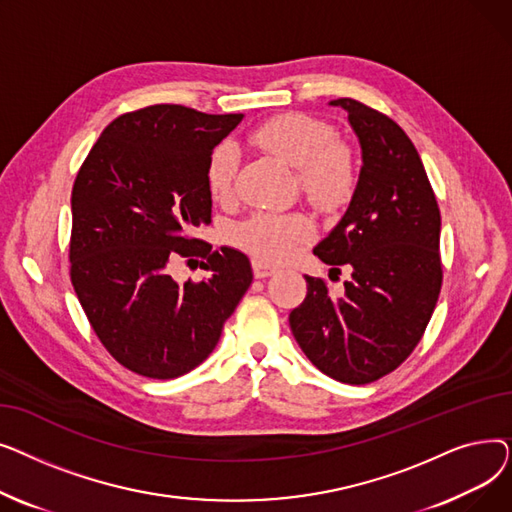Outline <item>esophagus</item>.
Instances as JSON below:
<instances>
[{"label": "esophagus", "instance_id": "obj_1", "mask_svg": "<svg viewBox=\"0 0 512 512\" xmlns=\"http://www.w3.org/2000/svg\"><path fill=\"white\" fill-rule=\"evenodd\" d=\"M278 272V267L267 263V261H261V259H255L253 261V274L255 278H267V276H274Z\"/></svg>", "mask_w": 512, "mask_h": 512}]
</instances>
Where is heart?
I'll return each instance as SVG.
<instances>
[{"label": "heart", "mask_w": 512, "mask_h": 512, "mask_svg": "<svg viewBox=\"0 0 512 512\" xmlns=\"http://www.w3.org/2000/svg\"><path fill=\"white\" fill-rule=\"evenodd\" d=\"M251 141L297 170L301 191L313 205L330 211L351 199L357 186V168L351 153L336 143L330 124L305 114H286L261 124ZM236 168L238 153L232 145L226 143L211 151L207 188L213 199L226 201L232 195ZM311 236L313 224L299 211H257L230 232L234 245L261 261L290 259Z\"/></svg>", "instance_id": "obj_1"}]
</instances>
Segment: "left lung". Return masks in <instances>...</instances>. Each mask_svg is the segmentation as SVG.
<instances>
[{
	"label": "left lung",
	"mask_w": 512,
	"mask_h": 512,
	"mask_svg": "<svg viewBox=\"0 0 512 512\" xmlns=\"http://www.w3.org/2000/svg\"><path fill=\"white\" fill-rule=\"evenodd\" d=\"M355 130L363 166L348 209L313 253L353 278L334 297L305 276L290 330L307 359L342 384L394 371L421 340L442 286L440 209L421 157L394 120L355 99H334Z\"/></svg>",
	"instance_id": "8db88e82"
}]
</instances>
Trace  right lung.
<instances>
[{"label": "right lung", "instance_id": "add662e5", "mask_svg": "<svg viewBox=\"0 0 512 512\" xmlns=\"http://www.w3.org/2000/svg\"><path fill=\"white\" fill-rule=\"evenodd\" d=\"M240 120L149 105L107 126L76 174L72 286L101 344L145 378L201 365L253 282L245 253L193 236L211 222L209 155ZM178 256L201 258L210 278L176 283Z\"/></svg>", "mask_w": 512, "mask_h": 512}]
</instances>
